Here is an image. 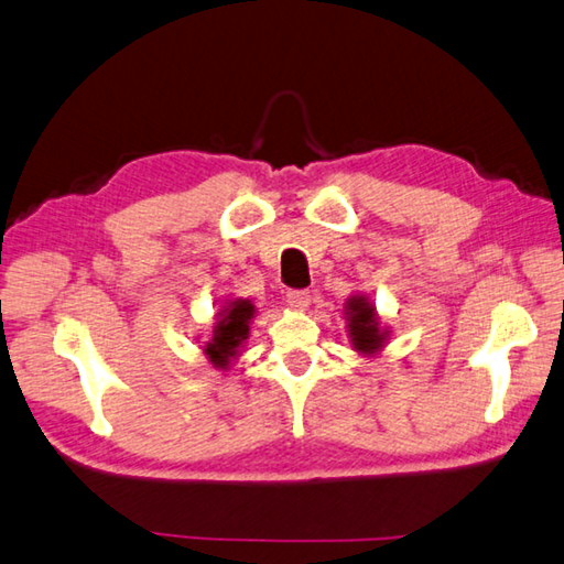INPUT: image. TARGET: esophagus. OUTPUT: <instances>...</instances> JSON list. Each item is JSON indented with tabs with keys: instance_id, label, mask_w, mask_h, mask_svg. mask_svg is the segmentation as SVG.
<instances>
[{
	"instance_id": "esophagus-1",
	"label": "esophagus",
	"mask_w": 564,
	"mask_h": 564,
	"mask_svg": "<svg viewBox=\"0 0 564 564\" xmlns=\"http://www.w3.org/2000/svg\"><path fill=\"white\" fill-rule=\"evenodd\" d=\"M285 301H289L293 311H307V305H311V293L305 289H291L285 293Z\"/></svg>"
}]
</instances>
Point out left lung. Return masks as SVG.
<instances>
[{
	"label": "left lung",
	"mask_w": 564,
	"mask_h": 564,
	"mask_svg": "<svg viewBox=\"0 0 564 564\" xmlns=\"http://www.w3.org/2000/svg\"><path fill=\"white\" fill-rule=\"evenodd\" d=\"M345 319L349 329V339L359 355H377L389 339V329L381 327V319L364 295H351L345 303Z\"/></svg>",
	"instance_id": "1"
}]
</instances>
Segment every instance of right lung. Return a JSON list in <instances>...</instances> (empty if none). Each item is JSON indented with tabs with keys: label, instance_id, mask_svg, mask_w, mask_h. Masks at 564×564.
I'll return each instance as SVG.
<instances>
[{
	"label": "right lung",
	"instance_id": "obj_1",
	"mask_svg": "<svg viewBox=\"0 0 564 564\" xmlns=\"http://www.w3.org/2000/svg\"><path fill=\"white\" fill-rule=\"evenodd\" d=\"M257 307L247 297H235V301L219 307L217 323L213 327V337L205 341V355L213 361V367L227 369L231 359H237L239 347L249 337V323Z\"/></svg>",
	"mask_w": 564,
	"mask_h": 564
}]
</instances>
